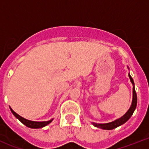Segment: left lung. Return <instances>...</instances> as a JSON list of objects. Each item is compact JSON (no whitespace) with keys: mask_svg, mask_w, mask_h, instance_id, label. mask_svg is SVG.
<instances>
[{"mask_svg":"<svg viewBox=\"0 0 149 149\" xmlns=\"http://www.w3.org/2000/svg\"><path fill=\"white\" fill-rule=\"evenodd\" d=\"M128 77H129L130 80H131L132 85H133V97H132V105H131V107H130V108L128 109V111H127V112H126V113H125L122 117H121V118H118V119H116L115 120L111 121V122L105 123V124H97V123L92 122L93 126H95V127H98V128H101V129H104V130H112L116 128V127H119V126H120V125H124V124H125V122H127V120L130 119V118L132 117V115L133 114V113H134V110L136 109L137 94H136V92H135V89H134V80H133V79H132V77H131L130 73H128Z\"/></svg>","mask_w":149,"mask_h":149,"instance_id":"left-lung-1","label":"left lung"}]
</instances>
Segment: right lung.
I'll return each mask as SVG.
<instances>
[{
    "label": "right lung",
    "mask_w": 149,
    "mask_h": 149,
    "mask_svg": "<svg viewBox=\"0 0 149 149\" xmlns=\"http://www.w3.org/2000/svg\"><path fill=\"white\" fill-rule=\"evenodd\" d=\"M10 110L12 112L13 114L15 115V118H17L22 124H24L25 126L30 127V128H41V127H45L49 124H50L53 120V118L49 120H47V121H33V120H27L25 118H22V116H20L19 114H17V113H15V111L11 109V107H10Z\"/></svg>",
    "instance_id": "right-lung-1"
}]
</instances>
